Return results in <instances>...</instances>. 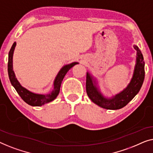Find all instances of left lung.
Instances as JSON below:
<instances>
[{
  "instance_id": "left-lung-1",
  "label": "left lung",
  "mask_w": 153,
  "mask_h": 153,
  "mask_svg": "<svg viewBox=\"0 0 153 153\" xmlns=\"http://www.w3.org/2000/svg\"><path fill=\"white\" fill-rule=\"evenodd\" d=\"M134 48L137 51V64L132 78L126 89L119 94H117L112 98L106 99L103 97L93 83L92 77L89 74V73H87L86 90L88 96L92 102L104 109H119L128 105L139 93L145 77V63L143 61V55L139 48L136 46H134Z\"/></svg>"
}]
</instances>
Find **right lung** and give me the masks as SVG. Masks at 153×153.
<instances>
[{
	"label": "right lung",
	"instance_id": "right-lung-1",
	"mask_svg": "<svg viewBox=\"0 0 153 153\" xmlns=\"http://www.w3.org/2000/svg\"><path fill=\"white\" fill-rule=\"evenodd\" d=\"M16 46V42L13 44L11 49H10L9 55H8V64H7V71L8 76L10 80V82L12 85L14 89H16L17 93L21 96V98L25 101L27 104L31 106H42V105L46 104V103L50 102L53 100H55L56 97L59 93L60 87H61L62 82L63 80L64 76L68 71L73 66L76 65L78 63L77 62H74L68 65L64 66L63 68L60 70L59 74L56 77L54 81V88L53 91L50 94L42 95V94H36L29 91L28 90L25 89L20 85L15 77L14 71L12 69V56L14 50Z\"/></svg>",
	"mask_w": 153,
	"mask_h": 153
}]
</instances>
